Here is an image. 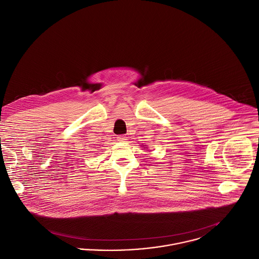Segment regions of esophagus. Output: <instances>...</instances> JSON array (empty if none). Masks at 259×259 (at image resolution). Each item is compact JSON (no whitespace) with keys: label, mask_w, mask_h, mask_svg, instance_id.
<instances>
[{"label":"esophagus","mask_w":259,"mask_h":259,"mask_svg":"<svg viewBox=\"0 0 259 259\" xmlns=\"http://www.w3.org/2000/svg\"><path fill=\"white\" fill-rule=\"evenodd\" d=\"M126 140H127L126 137L123 136V135H120V136L117 137V141H118V142H125Z\"/></svg>","instance_id":"esophagus-1"}]
</instances>
